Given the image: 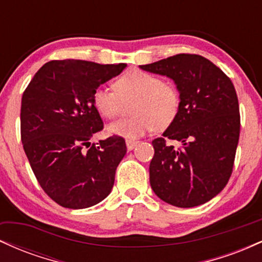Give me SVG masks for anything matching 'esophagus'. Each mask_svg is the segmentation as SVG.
<instances>
[{
  "instance_id": "34e87169",
  "label": "esophagus",
  "mask_w": 262,
  "mask_h": 262,
  "mask_svg": "<svg viewBox=\"0 0 262 262\" xmlns=\"http://www.w3.org/2000/svg\"><path fill=\"white\" fill-rule=\"evenodd\" d=\"M138 143H139V141L133 140V139H127V140H125V144H127V149L128 150H133L135 146L138 145Z\"/></svg>"
}]
</instances>
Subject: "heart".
I'll list each match as a JSON object with an SVG mask.
<instances>
[{
    "mask_svg": "<svg viewBox=\"0 0 262 262\" xmlns=\"http://www.w3.org/2000/svg\"><path fill=\"white\" fill-rule=\"evenodd\" d=\"M114 89L97 87L93 106L102 117L114 119L132 103V117L112 123L108 132L125 138H138L151 129L164 130L175 121L181 97L177 87L141 70H132L114 82Z\"/></svg>",
    "mask_w": 262,
    "mask_h": 262,
    "instance_id": "1",
    "label": "heart"
}]
</instances>
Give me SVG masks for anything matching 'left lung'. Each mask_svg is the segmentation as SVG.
<instances>
[{
    "mask_svg": "<svg viewBox=\"0 0 262 262\" xmlns=\"http://www.w3.org/2000/svg\"><path fill=\"white\" fill-rule=\"evenodd\" d=\"M140 69L166 75L181 97L175 121L152 140L150 185L159 198L191 208L208 202L227 186L240 134L239 102L233 82L197 54H177ZM183 143L176 149L167 143Z\"/></svg>",
    "mask_w": 262,
    "mask_h": 262,
    "instance_id": "8db88e82",
    "label": "left lung"
}]
</instances>
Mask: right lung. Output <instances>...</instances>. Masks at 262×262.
Returning a JSON list of instances; mask_svg holds the SVG:
<instances>
[{
    "label": "right lung",
    "mask_w": 262,
    "mask_h": 262,
    "mask_svg": "<svg viewBox=\"0 0 262 262\" xmlns=\"http://www.w3.org/2000/svg\"><path fill=\"white\" fill-rule=\"evenodd\" d=\"M125 66L52 60L39 69L23 92V149L40 187L61 207L87 208L112 191L127 146L118 135L90 143L103 129L93 92Z\"/></svg>",
    "instance_id": "obj_1"
}]
</instances>
